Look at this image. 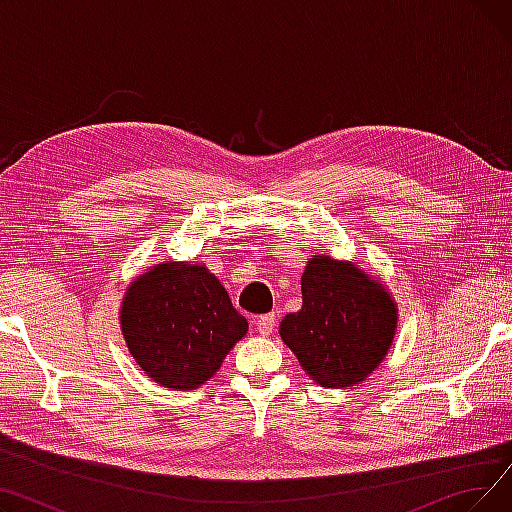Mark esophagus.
Wrapping results in <instances>:
<instances>
[{"label":"esophagus","mask_w":512,"mask_h":512,"mask_svg":"<svg viewBox=\"0 0 512 512\" xmlns=\"http://www.w3.org/2000/svg\"><path fill=\"white\" fill-rule=\"evenodd\" d=\"M276 328V315L274 313H265L257 317V332L261 336H270Z\"/></svg>","instance_id":"obj_1"}]
</instances>
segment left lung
Returning a JSON list of instances; mask_svg holds the SVG:
<instances>
[{
  "label": "left lung",
  "instance_id": "left-lung-1",
  "mask_svg": "<svg viewBox=\"0 0 512 512\" xmlns=\"http://www.w3.org/2000/svg\"><path fill=\"white\" fill-rule=\"evenodd\" d=\"M301 290L303 307L280 324L284 344L321 386L363 382L394 338L396 307L386 288L353 263L315 255Z\"/></svg>",
  "mask_w": 512,
  "mask_h": 512
}]
</instances>
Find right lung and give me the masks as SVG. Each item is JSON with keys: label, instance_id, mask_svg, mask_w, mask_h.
Masks as SVG:
<instances>
[{"label": "right lung", "instance_id": "add662e5", "mask_svg": "<svg viewBox=\"0 0 512 512\" xmlns=\"http://www.w3.org/2000/svg\"><path fill=\"white\" fill-rule=\"evenodd\" d=\"M128 351L149 378L172 390L205 384L247 334L220 280L203 265L159 263L134 280L122 301Z\"/></svg>", "mask_w": 512, "mask_h": 512}]
</instances>
